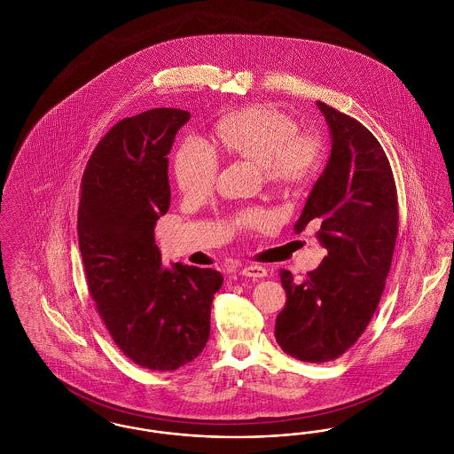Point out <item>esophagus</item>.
Returning <instances> with one entry per match:
<instances>
[{"label":"esophagus","instance_id":"34e87169","mask_svg":"<svg viewBox=\"0 0 454 454\" xmlns=\"http://www.w3.org/2000/svg\"><path fill=\"white\" fill-rule=\"evenodd\" d=\"M243 276L247 278H254V279H260V278H265L267 276V269L262 267V265H248L241 270Z\"/></svg>","mask_w":454,"mask_h":454}]
</instances>
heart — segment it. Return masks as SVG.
<instances>
[{
	"instance_id": "b5f03b06",
	"label": "heart",
	"mask_w": 454,
	"mask_h": 454,
	"mask_svg": "<svg viewBox=\"0 0 454 454\" xmlns=\"http://www.w3.org/2000/svg\"><path fill=\"white\" fill-rule=\"evenodd\" d=\"M298 129L293 115L274 106L255 104L226 114L215 128V143L226 154L260 163L269 185L296 189L317 176L325 156L322 136ZM173 168L184 194L206 195L216 184L219 156L206 139L191 136L175 154ZM270 219L263 209H248L238 216L248 230H260Z\"/></svg>"
}]
</instances>
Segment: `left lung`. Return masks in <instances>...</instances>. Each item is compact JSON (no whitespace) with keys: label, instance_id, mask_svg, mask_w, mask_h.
Wrapping results in <instances>:
<instances>
[{"label":"left lung","instance_id":"left-lung-1","mask_svg":"<svg viewBox=\"0 0 454 454\" xmlns=\"http://www.w3.org/2000/svg\"><path fill=\"white\" fill-rule=\"evenodd\" d=\"M332 134L326 168L294 224L320 223L322 263L294 282L281 269L286 304L276 340L302 363H328L356 344L381 300L398 235V197L388 158L354 117L317 102Z\"/></svg>","mask_w":454,"mask_h":454}]
</instances>
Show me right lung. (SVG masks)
Returning <instances> with one entry per match:
<instances>
[{
  "mask_svg": "<svg viewBox=\"0 0 454 454\" xmlns=\"http://www.w3.org/2000/svg\"><path fill=\"white\" fill-rule=\"evenodd\" d=\"M187 110L153 108L117 122L82 178L78 239L88 291L115 346L137 366L173 371L211 332L215 269L161 265L154 224L170 207L168 153Z\"/></svg>",
  "mask_w": 454,
  "mask_h": 454,
  "instance_id": "1",
  "label": "right lung"
}]
</instances>
